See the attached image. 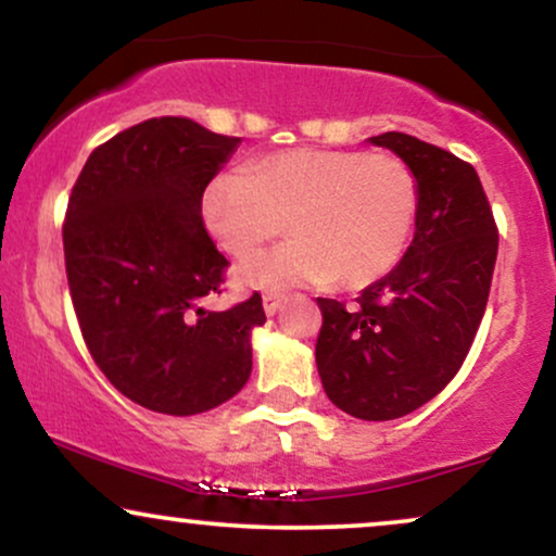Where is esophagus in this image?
Listing matches in <instances>:
<instances>
[{
  "mask_svg": "<svg viewBox=\"0 0 556 556\" xmlns=\"http://www.w3.org/2000/svg\"><path fill=\"white\" fill-rule=\"evenodd\" d=\"M285 305V295H274V292H266L264 295V311L266 316H274Z\"/></svg>",
  "mask_w": 556,
  "mask_h": 556,
  "instance_id": "obj_1",
  "label": "esophagus"
}]
</instances>
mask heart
Segmentation results:
<instances>
[{"label":"heart","instance_id":"1","mask_svg":"<svg viewBox=\"0 0 556 556\" xmlns=\"http://www.w3.org/2000/svg\"><path fill=\"white\" fill-rule=\"evenodd\" d=\"M418 208L416 177L389 154L350 149H287L229 169L203 190L212 238L248 256L287 229L295 238L242 258L235 282L253 290L298 285L366 287L394 269Z\"/></svg>","mask_w":556,"mask_h":556}]
</instances>
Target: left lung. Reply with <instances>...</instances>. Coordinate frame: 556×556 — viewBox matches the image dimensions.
Masks as SVG:
<instances>
[{"label":"left lung","mask_w":556,"mask_h":556,"mask_svg":"<svg viewBox=\"0 0 556 556\" xmlns=\"http://www.w3.org/2000/svg\"><path fill=\"white\" fill-rule=\"evenodd\" d=\"M368 143L397 154L416 177V232L400 264L355 305L318 298L316 366L340 410L392 420L437 397L460 371L486 311L500 238L468 162L405 132Z\"/></svg>","instance_id":"left-lung-1"}]
</instances>
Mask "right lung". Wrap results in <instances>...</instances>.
Segmentation results:
<instances>
[{"instance_id":"add662e5","label":"right lung","mask_w":556,"mask_h":556,"mask_svg":"<svg viewBox=\"0 0 556 556\" xmlns=\"http://www.w3.org/2000/svg\"><path fill=\"white\" fill-rule=\"evenodd\" d=\"M240 138L188 117L127 127L88 156L67 203L65 269L96 366L154 413L195 416L245 387L261 295L203 308L227 258L201 216L206 185Z\"/></svg>"}]
</instances>
